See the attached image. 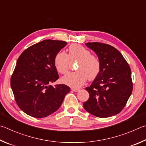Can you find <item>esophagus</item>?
Segmentation results:
<instances>
[{
  "label": "esophagus",
  "mask_w": 146,
  "mask_h": 146,
  "mask_svg": "<svg viewBox=\"0 0 146 146\" xmlns=\"http://www.w3.org/2000/svg\"><path fill=\"white\" fill-rule=\"evenodd\" d=\"M71 91L74 92H78L79 91V89H76V88H71Z\"/></svg>",
  "instance_id": "esophagus-1"
}]
</instances>
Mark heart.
<instances>
[{"label":"heart","mask_w":146,"mask_h":146,"mask_svg":"<svg viewBox=\"0 0 146 146\" xmlns=\"http://www.w3.org/2000/svg\"><path fill=\"white\" fill-rule=\"evenodd\" d=\"M71 62H78L75 72L69 73L63 76V83L72 87H79L85 84L87 79L92 80L99 75L101 61L96 55L79 44H71L68 54L60 51L55 55L54 65L60 74H65L70 69Z\"/></svg>","instance_id":"heart-1"}]
</instances>
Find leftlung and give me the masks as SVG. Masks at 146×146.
I'll list each match as a JSON object with an SVG mask.
<instances>
[{
  "label": "left lung",
  "mask_w": 146,
  "mask_h": 146,
  "mask_svg": "<svg viewBox=\"0 0 146 146\" xmlns=\"http://www.w3.org/2000/svg\"><path fill=\"white\" fill-rule=\"evenodd\" d=\"M86 44L100 58L101 70L86 88L89 98L84 103L85 110L101 118L117 114L125 107L133 90L130 67L121 52L110 44L99 42Z\"/></svg>",
  "instance_id": "left-lung-1"
}]
</instances>
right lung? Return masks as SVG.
Listing matches in <instances>:
<instances>
[{
  "label": "right lung",
  "mask_w": 146,
  "mask_h": 146,
  "mask_svg": "<svg viewBox=\"0 0 146 146\" xmlns=\"http://www.w3.org/2000/svg\"><path fill=\"white\" fill-rule=\"evenodd\" d=\"M66 44L45 39L29 46L18 57L11 87L18 107L32 117L43 118L55 112L70 91L65 84L49 85L59 77L54 58Z\"/></svg>",
  "instance_id": "1"
}]
</instances>
